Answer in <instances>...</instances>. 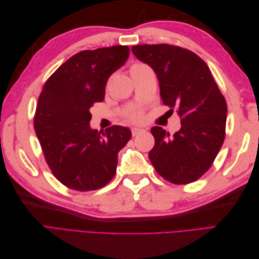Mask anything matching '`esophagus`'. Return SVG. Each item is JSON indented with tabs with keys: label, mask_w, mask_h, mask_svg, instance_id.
Listing matches in <instances>:
<instances>
[{
	"label": "esophagus",
	"mask_w": 259,
	"mask_h": 259,
	"mask_svg": "<svg viewBox=\"0 0 259 259\" xmlns=\"http://www.w3.org/2000/svg\"><path fill=\"white\" fill-rule=\"evenodd\" d=\"M143 132H144V130H142V128L134 127V128H132V135L133 136H137L138 134H140V133H143Z\"/></svg>",
	"instance_id": "34e87169"
}]
</instances>
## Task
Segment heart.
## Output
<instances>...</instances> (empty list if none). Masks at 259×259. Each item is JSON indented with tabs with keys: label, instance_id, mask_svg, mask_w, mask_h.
Masks as SVG:
<instances>
[{
	"label": "heart",
	"instance_id": "b5f03b06",
	"mask_svg": "<svg viewBox=\"0 0 259 259\" xmlns=\"http://www.w3.org/2000/svg\"><path fill=\"white\" fill-rule=\"evenodd\" d=\"M147 67V65L143 64V62H134L130 68V71L131 73L137 71L139 69H143ZM125 119L130 122L133 123H139L144 120V112L142 109H138V108H134V109H131L126 113H125Z\"/></svg>",
	"mask_w": 259,
	"mask_h": 259
}]
</instances>
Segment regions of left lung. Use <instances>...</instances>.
Returning a JSON list of instances; mask_svg holds the SVG:
<instances>
[{
	"label": "left lung",
	"instance_id": "obj_1",
	"mask_svg": "<svg viewBox=\"0 0 259 259\" xmlns=\"http://www.w3.org/2000/svg\"><path fill=\"white\" fill-rule=\"evenodd\" d=\"M132 52L154 70L163 104L176 109L182 123L173 137L160 126L151 128L155 143L149 159L169 183H193L209 169L224 144L226 99L205 61L193 52L169 44L136 45Z\"/></svg>",
	"mask_w": 259,
	"mask_h": 259
}]
</instances>
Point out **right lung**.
Wrapping results in <instances>:
<instances>
[{"label": "right lung", "mask_w": 259, "mask_h": 259, "mask_svg": "<svg viewBox=\"0 0 259 259\" xmlns=\"http://www.w3.org/2000/svg\"><path fill=\"white\" fill-rule=\"evenodd\" d=\"M130 55L128 46L82 51L43 85L33 125L53 175L69 189L97 190L114 177L117 153L132 133L113 125L91 130V108L105 98L107 81Z\"/></svg>", "instance_id": "1"}]
</instances>
